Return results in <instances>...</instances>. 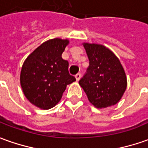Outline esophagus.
<instances>
[{
    "label": "esophagus",
    "mask_w": 148,
    "mask_h": 148,
    "mask_svg": "<svg viewBox=\"0 0 148 148\" xmlns=\"http://www.w3.org/2000/svg\"><path fill=\"white\" fill-rule=\"evenodd\" d=\"M75 78H76V80H77V81H79V79L81 78V74L78 73V74L75 75Z\"/></svg>",
    "instance_id": "1"
}]
</instances>
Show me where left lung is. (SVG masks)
<instances>
[{"label": "left lung", "mask_w": 148, "mask_h": 148, "mask_svg": "<svg viewBox=\"0 0 148 148\" xmlns=\"http://www.w3.org/2000/svg\"><path fill=\"white\" fill-rule=\"evenodd\" d=\"M89 66L79 85L88 100L98 108L116 104L127 86L123 67L116 55L103 45L84 43Z\"/></svg>", "instance_id": "obj_1"}]
</instances>
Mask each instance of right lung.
<instances>
[{
    "mask_svg": "<svg viewBox=\"0 0 148 148\" xmlns=\"http://www.w3.org/2000/svg\"><path fill=\"white\" fill-rule=\"evenodd\" d=\"M68 44V40L58 38L48 40L24 61L21 87L27 99L38 108L54 107L61 100L66 86L76 81L69 73V62L61 57Z\"/></svg>",
    "mask_w": 148,
    "mask_h": 148,
    "instance_id": "obj_1",
    "label": "right lung"
}]
</instances>
